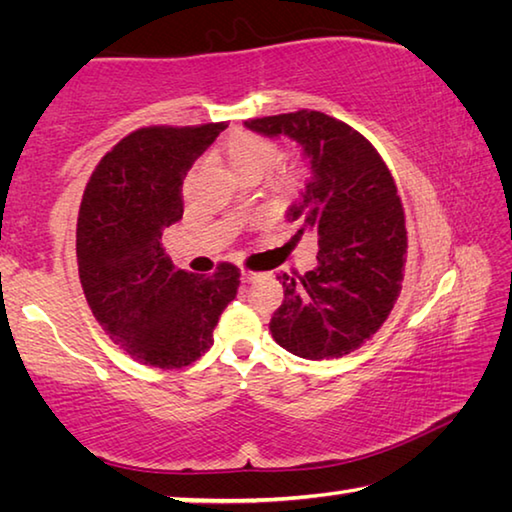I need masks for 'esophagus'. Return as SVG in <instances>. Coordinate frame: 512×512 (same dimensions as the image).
I'll return each instance as SVG.
<instances>
[{
  "label": "esophagus",
  "mask_w": 512,
  "mask_h": 512,
  "mask_svg": "<svg viewBox=\"0 0 512 512\" xmlns=\"http://www.w3.org/2000/svg\"><path fill=\"white\" fill-rule=\"evenodd\" d=\"M257 277H259V273H253V271H241V282H246V284L255 282Z\"/></svg>",
  "instance_id": "34e87169"
}]
</instances>
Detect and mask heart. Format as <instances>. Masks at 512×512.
<instances>
[{"mask_svg": "<svg viewBox=\"0 0 512 512\" xmlns=\"http://www.w3.org/2000/svg\"><path fill=\"white\" fill-rule=\"evenodd\" d=\"M223 155L241 183H257L280 162V146L264 135L239 131L223 144ZM293 183H296V173L291 169L277 173L280 187H293Z\"/></svg>", "mask_w": 512, "mask_h": 512, "instance_id": "heart-1", "label": "heart"}]
</instances>
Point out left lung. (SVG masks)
<instances>
[{
  "label": "left lung",
  "mask_w": 512,
  "mask_h": 512,
  "mask_svg": "<svg viewBox=\"0 0 512 512\" xmlns=\"http://www.w3.org/2000/svg\"><path fill=\"white\" fill-rule=\"evenodd\" d=\"M246 126L296 140L311 169L287 219L298 225L291 241H318V266L280 275L284 300L271 334L296 357L339 359L372 339L400 298L409 246L395 180L366 137L325 112L298 110Z\"/></svg>",
  "instance_id": "8db88e82"
}]
</instances>
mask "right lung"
Masks as SVG:
<instances>
[{"label": "right lung", "mask_w": 512, "mask_h": 512, "mask_svg": "<svg viewBox=\"0 0 512 512\" xmlns=\"http://www.w3.org/2000/svg\"><path fill=\"white\" fill-rule=\"evenodd\" d=\"M228 124L144 126L103 155L85 187L76 259L85 300L119 350L162 370L194 363L239 289V268L210 277L173 266L162 230L183 219V180Z\"/></svg>", "instance_id": "1"}]
</instances>
